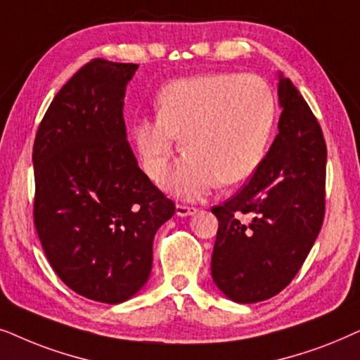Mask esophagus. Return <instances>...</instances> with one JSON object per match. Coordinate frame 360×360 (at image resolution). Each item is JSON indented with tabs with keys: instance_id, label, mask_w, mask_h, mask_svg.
Masks as SVG:
<instances>
[{
	"instance_id": "1",
	"label": "esophagus",
	"mask_w": 360,
	"mask_h": 360,
	"mask_svg": "<svg viewBox=\"0 0 360 360\" xmlns=\"http://www.w3.org/2000/svg\"><path fill=\"white\" fill-rule=\"evenodd\" d=\"M198 212H199V209L189 207V205H184V204L176 205V215H179V217H188V215H194Z\"/></svg>"
}]
</instances>
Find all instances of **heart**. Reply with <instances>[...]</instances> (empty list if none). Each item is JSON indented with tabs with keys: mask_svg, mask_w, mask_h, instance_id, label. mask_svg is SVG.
<instances>
[{
	"mask_svg": "<svg viewBox=\"0 0 360 360\" xmlns=\"http://www.w3.org/2000/svg\"><path fill=\"white\" fill-rule=\"evenodd\" d=\"M155 118L133 124V138L151 177L161 174L183 138L184 155L162 184L194 199L215 184H237L260 166L275 123V95L257 75L209 74L172 80L156 100Z\"/></svg>",
	"mask_w": 360,
	"mask_h": 360,
	"instance_id": "obj_1",
	"label": "heart"
}]
</instances>
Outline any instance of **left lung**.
I'll return each instance as SVG.
<instances>
[{"instance_id":"obj_1","label":"left lung","mask_w":360,"mask_h":360,"mask_svg":"<svg viewBox=\"0 0 360 360\" xmlns=\"http://www.w3.org/2000/svg\"><path fill=\"white\" fill-rule=\"evenodd\" d=\"M278 135L248 184L212 214L219 220L210 273L236 303H258L291 283L324 219L326 141L290 79L278 74ZM247 213V223L238 217Z\"/></svg>"}]
</instances>
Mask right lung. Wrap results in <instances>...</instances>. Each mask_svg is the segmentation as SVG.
<instances>
[{"label": "right lung", "instance_id": "1", "mask_svg": "<svg viewBox=\"0 0 360 360\" xmlns=\"http://www.w3.org/2000/svg\"><path fill=\"white\" fill-rule=\"evenodd\" d=\"M136 64L94 59L59 90L32 150L34 225L57 276L118 304L146 285L156 230L174 214L138 167L123 120Z\"/></svg>", "mask_w": 360, "mask_h": 360}]
</instances>
